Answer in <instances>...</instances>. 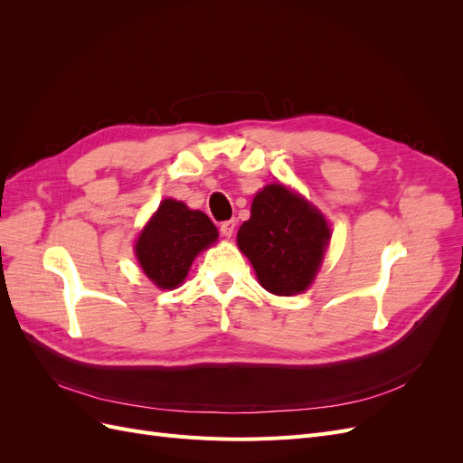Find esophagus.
Returning <instances> with one entry per match:
<instances>
[{"mask_svg": "<svg viewBox=\"0 0 463 463\" xmlns=\"http://www.w3.org/2000/svg\"><path fill=\"white\" fill-rule=\"evenodd\" d=\"M220 232H222V235H223V237H233V233H235V220H226V222H222Z\"/></svg>", "mask_w": 463, "mask_h": 463, "instance_id": "obj_1", "label": "esophagus"}]
</instances>
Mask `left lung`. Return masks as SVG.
<instances>
[{
  "label": "left lung",
  "instance_id": "8db88e82",
  "mask_svg": "<svg viewBox=\"0 0 463 463\" xmlns=\"http://www.w3.org/2000/svg\"><path fill=\"white\" fill-rule=\"evenodd\" d=\"M330 226L318 208L282 184L262 187L250 218L237 232V245L250 260L259 284L274 296L309 289L330 241Z\"/></svg>",
  "mask_w": 463,
  "mask_h": 463
}]
</instances>
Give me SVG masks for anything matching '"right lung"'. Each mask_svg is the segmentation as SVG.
<instances>
[{
	"mask_svg": "<svg viewBox=\"0 0 463 463\" xmlns=\"http://www.w3.org/2000/svg\"><path fill=\"white\" fill-rule=\"evenodd\" d=\"M218 230L201 210L164 199L135 243V255L150 282L160 289L184 284L201 250L216 243Z\"/></svg>",
	"mask_w": 463,
	"mask_h": 463,
	"instance_id": "1",
	"label": "right lung"
}]
</instances>
